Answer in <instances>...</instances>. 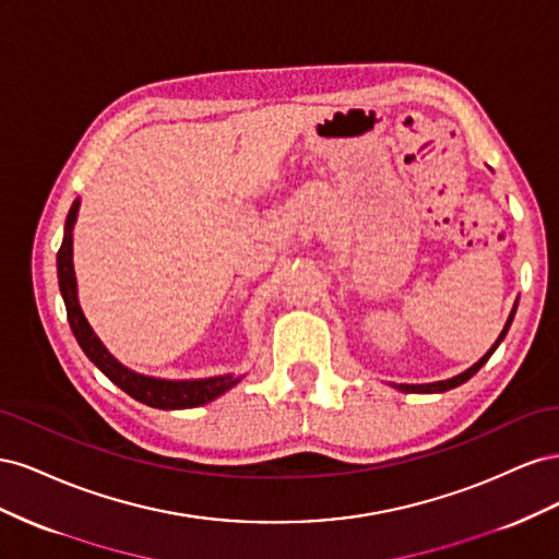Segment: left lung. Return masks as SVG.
Listing matches in <instances>:
<instances>
[{"label": "left lung", "instance_id": "8db88e82", "mask_svg": "<svg viewBox=\"0 0 559 559\" xmlns=\"http://www.w3.org/2000/svg\"><path fill=\"white\" fill-rule=\"evenodd\" d=\"M515 308H518V302L513 306V310H511V314H509V321H506V326H503V331H501V335L497 337V343L487 349V354L485 357L480 359V361H476L473 364L471 368H466L464 373H460V376H454V378H450V380H441V382H429V384H394L399 392H405V394H436V392H448V389H452V386H460V384H464L468 378H473L478 373V370L485 366V361L492 357L495 354V349L499 347V343L503 341L506 337V333H509V329H511V321H513V317H515Z\"/></svg>", "mask_w": 559, "mask_h": 559}]
</instances>
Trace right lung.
I'll return each instance as SVG.
<instances>
[{"label": "right lung", "instance_id": "obj_1", "mask_svg": "<svg viewBox=\"0 0 559 559\" xmlns=\"http://www.w3.org/2000/svg\"><path fill=\"white\" fill-rule=\"evenodd\" d=\"M79 200L67 214L64 222V238L58 249V284L60 294L67 308V319H70L72 333L86 357L103 370V373L116 384L121 386L128 396L140 401L151 408L160 411H181V408H198L214 401L216 396L226 394L230 386L240 382V378L233 376H216V378H202V380H160L140 376L134 370L126 368L121 361H116L107 347L99 343V337L93 333L88 319L83 317L79 296H76V277H74V263H72V228L76 224Z\"/></svg>", "mask_w": 559, "mask_h": 559}]
</instances>
